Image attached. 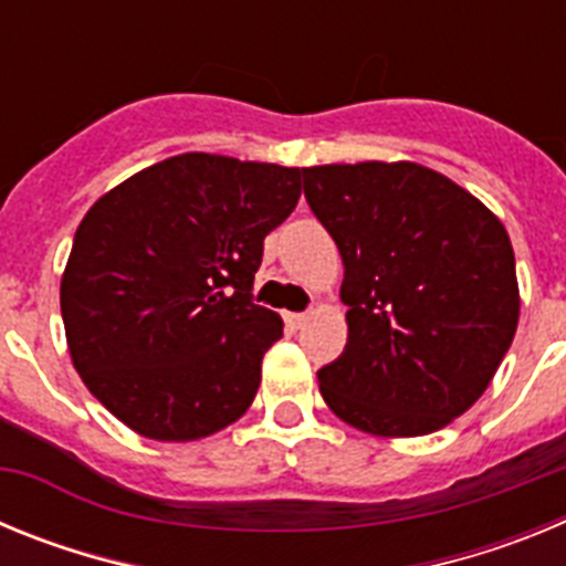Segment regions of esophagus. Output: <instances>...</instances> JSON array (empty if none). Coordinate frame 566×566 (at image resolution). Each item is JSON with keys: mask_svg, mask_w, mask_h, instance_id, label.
Returning <instances> with one entry per match:
<instances>
[{"mask_svg": "<svg viewBox=\"0 0 566 566\" xmlns=\"http://www.w3.org/2000/svg\"><path fill=\"white\" fill-rule=\"evenodd\" d=\"M283 319H286L292 328H300L308 319V312H286V314H283Z\"/></svg>", "mask_w": 566, "mask_h": 566, "instance_id": "1", "label": "esophagus"}]
</instances>
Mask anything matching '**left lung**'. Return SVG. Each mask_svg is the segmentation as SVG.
Returning a JSON list of instances; mask_svg holds the SVG:
<instances>
[{
	"instance_id": "1",
	"label": "left lung",
	"mask_w": 566,
	"mask_h": 566,
	"mask_svg": "<svg viewBox=\"0 0 566 566\" xmlns=\"http://www.w3.org/2000/svg\"><path fill=\"white\" fill-rule=\"evenodd\" d=\"M303 192L343 258L348 343L317 371L343 422L422 437L476 402L518 323L502 221L411 161L303 169Z\"/></svg>"
}]
</instances>
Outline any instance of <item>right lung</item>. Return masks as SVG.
Wrapping results in <instances>:
<instances>
[{
    "instance_id": "obj_1",
    "label": "right lung",
    "mask_w": 566,
    "mask_h": 566,
    "mask_svg": "<svg viewBox=\"0 0 566 566\" xmlns=\"http://www.w3.org/2000/svg\"><path fill=\"white\" fill-rule=\"evenodd\" d=\"M300 169L187 153L142 169L78 223L62 277L70 357L127 428L192 442L243 417L283 319L254 303L263 238Z\"/></svg>"
}]
</instances>
